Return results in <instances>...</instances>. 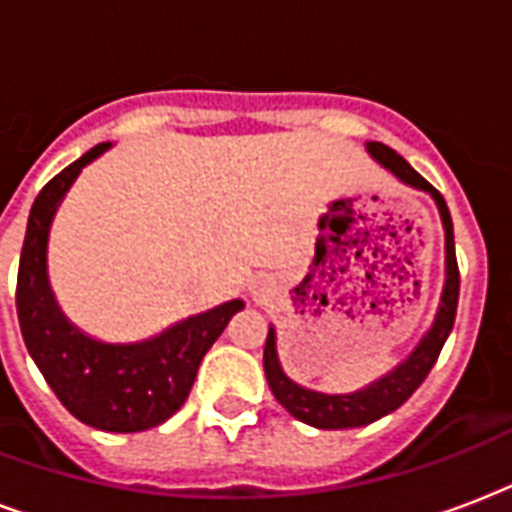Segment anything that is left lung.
<instances>
[{
  "mask_svg": "<svg viewBox=\"0 0 512 512\" xmlns=\"http://www.w3.org/2000/svg\"><path fill=\"white\" fill-rule=\"evenodd\" d=\"M366 149L376 162H382L384 168L390 170L392 176H398L403 184L417 186V189L427 192L438 205L443 229H446V285H443L441 307H438L433 328L422 336L417 350L392 368L390 374H384L382 379H376V382H371L358 392L326 395V392L307 390V387L288 379L283 368H280V360H277L275 328H269L267 344H264V374H267L269 390L291 417H296L304 425L320 427V430H347V427L371 425L376 419L387 417L395 408L403 406L414 395L419 384L425 382L430 368L435 366V360L441 355L443 344H446L451 328H454V318H457L459 267L457 253H454V224H451V213L446 208L443 194L430 181L419 176L417 170L411 168L398 152H392L390 146L379 144V141H368Z\"/></svg>",
  "mask_w": 512,
  "mask_h": 512,
  "instance_id": "1",
  "label": "left lung"
}]
</instances>
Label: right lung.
Instances as JSON below:
<instances>
[{"label":"right lung","instance_id":"1","mask_svg":"<svg viewBox=\"0 0 512 512\" xmlns=\"http://www.w3.org/2000/svg\"><path fill=\"white\" fill-rule=\"evenodd\" d=\"M109 146H93L37 194L18 264L15 307L29 355L63 406L95 430L141 433L184 406L205 352L245 304L227 301L138 344L95 342L71 326L47 283V235L79 170Z\"/></svg>","mask_w":512,"mask_h":512}]
</instances>
